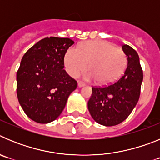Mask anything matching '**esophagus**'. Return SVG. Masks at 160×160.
<instances>
[{
	"label": "esophagus",
	"instance_id": "1",
	"mask_svg": "<svg viewBox=\"0 0 160 160\" xmlns=\"http://www.w3.org/2000/svg\"><path fill=\"white\" fill-rule=\"evenodd\" d=\"M78 86L79 87H84V86H85V83L83 82L79 81L78 82Z\"/></svg>",
	"mask_w": 160,
	"mask_h": 160
}]
</instances>
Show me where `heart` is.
<instances>
[{
	"mask_svg": "<svg viewBox=\"0 0 160 160\" xmlns=\"http://www.w3.org/2000/svg\"><path fill=\"white\" fill-rule=\"evenodd\" d=\"M64 64L71 77H78L89 66L91 73L87 78L96 79L98 84L110 85L123 73L128 56L123 49L107 41H94L83 44L79 49L69 48L65 54Z\"/></svg>",
	"mask_w": 160,
	"mask_h": 160,
	"instance_id": "obj_1",
	"label": "heart"
}]
</instances>
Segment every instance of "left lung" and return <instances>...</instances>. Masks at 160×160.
Segmentation results:
<instances>
[{
  "mask_svg": "<svg viewBox=\"0 0 160 160\" xmlns=\"http://www.w3.org/2000/svg\"><path fill=\"white\" fill-rule=\"evenodd\" d=\"M128 56V67L123 75L112 84L93 87L88 109L94 121L107 127L123 122L136 106L140 95L142 70L135 49L123 45Z\"/></svg>",
  "mask_w": 160,
  "mask_h": 160,
  "instance_id": "1",
  "label": "left lung"
}]
</instances>
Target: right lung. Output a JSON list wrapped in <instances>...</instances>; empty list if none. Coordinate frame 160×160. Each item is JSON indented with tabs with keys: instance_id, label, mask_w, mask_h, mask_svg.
<instances>
[{
	"instance_id": "add662e5",
	"label": "right lung",
	"mask_w": 160,
	"mask_h": 160,
	"mask_svg": "<svg viewBox=\"0 0 160 160\" xmlns=\"http://www.w3.org/2000/svg\"><path fill=\"white\" fill-rule=\"evenodd\" d=\"M73 43L68 38H46L22 58L17 73V94L24 112L34 122L56 119L77 88V81L63 69L65 54Z\"/></svg>"
}]
</instances>
